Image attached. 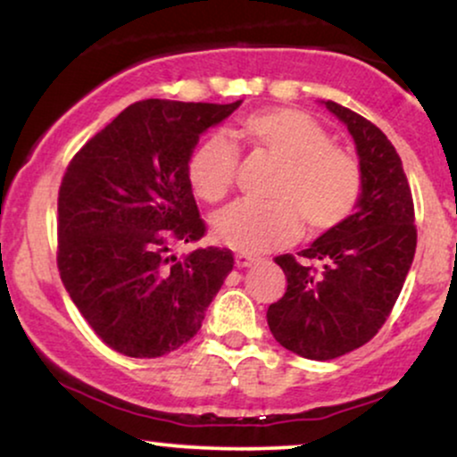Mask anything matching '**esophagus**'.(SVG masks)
<instances>
[{
	"mask_svg": "<svg viewBox=\"0 0 457 457\" xmlns=\"http://www.w3.org/2000/svg\"><path fill=\"white\" fill-rule=\"evenodd\" d=\"M254 262H256V256H252V254H237V256H235V264H237L239 269L250 267V264H254Z\"/></svg>",
	"mask_w": 457,
	"mask_h": 457,
	"instance_id": "34e87169",
	"label": "esophagus"
}]
</instances>
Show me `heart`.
<instances>
[{
	"mask_svg": "<svg viewBox=\"0 0 457 457\" xmlns=\"http://www.w3.org/2000/svg\"><path fill=\"white\" fill-rule=\"evenodd\" d=\"M244 133L254 150L279 161L281 169L271 188L273 201H237L213 216V233L224 245L258 254L295 241L301 220L313 233H324L356 210L362 193L356 156L332 144L328 131L305 112H256L244 120ZM237 173L239 148L228 133L205 135L188 159L190 186L207 203L222 201Z\"/></svg>",
	"mask_w": 457,
	"mask_h": 457,
	"instance_id": "b5f03b06",
	"label": "heart"
}]
</instances>
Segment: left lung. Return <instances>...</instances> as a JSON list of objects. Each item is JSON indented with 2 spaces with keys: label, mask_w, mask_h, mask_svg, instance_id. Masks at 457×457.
<instances>
[{
  "label": "left lung",
  "mask_w": 457,
  "mask_h": 457,
  "mask_svg": "<svg viewBox=\"0 0 457 457\" xmlns=\"http://www.w3.org/2000/svg\"><path fill=\"white\" fill-rule=\"evenodd\" d=\"M356 142L362 171L358 210L315 239L298 258H275L284 296L269 305L275 341L309 360H332L362 347L390 318L418 245L415 207L404 169L379 127L326 101Z\"/></svg>",
  "instance_id": "obj_1"
}]
</instances>
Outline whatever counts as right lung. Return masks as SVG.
<instances>
[{
    "mask_svg": "<svg viewBox=\"0 0 457 457\" xmlns=\"http://www.w3.org/2000/svg\"><path fill=\"white\" fill-rule=\"evenodd\" d=\"M239 104L135 101L65 169L56 267L73 305L118 353L161 358L193 339L233 271L228 247L171 250L205 237L188 159L199 135Z\"/></svg>",
    "mask_w": 457,
    "mask_h": 457,
    "instance_id": "add662e5",
    "label": "right lung"
}]
</instances>
